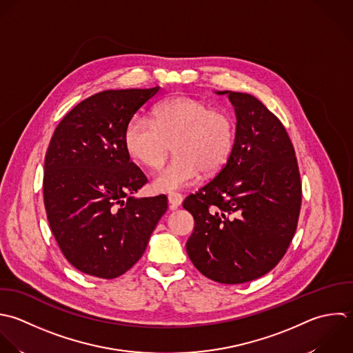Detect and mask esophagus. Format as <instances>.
I'll list each match as a JSON object with an SVG mask.
<instances>
[{"label": "esophagus", "instance_id": "obj_1", "mask_svg": "<svg viewBox=\"0 0 353 353\" xmlns=\"http://www.w3.org/2000/svg\"><path fill=\"white\" fill-rule=\"evenodd\" d=\"M168 201H169L170 209H176V208H179L183 203V195L177 194V192H172V194H169Z\"/></svg>", "mask_w": 353, "mask_h": 353}]
</instances>
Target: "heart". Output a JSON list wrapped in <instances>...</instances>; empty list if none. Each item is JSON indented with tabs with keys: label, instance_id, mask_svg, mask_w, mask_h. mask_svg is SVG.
I'll use <instances>...</instances> for the list:
<instances>
[{
	"label": "heart",
	"instance_id": "heart-1",
	"mask_svg": "<svg viewBox=\"0 0 353 353\" xmlns=\"http://www.w3.org/2000/svg\"><path fill=\"white\" fill-rule=\"evenodd\" d=\"M152 121L134 117L125 132L129 155L148 169H158L173 145V159L154 177L157 191L170 192L196 183L203 173L219 170L234 145L231 118L198 99L173 97L154 108Z\"/></svg>",
	"mask_w": 353,
	"mask_h": 353
}]
</instances>
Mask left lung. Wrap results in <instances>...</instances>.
Returning <instances> with one entry per match:
<instances>
[{
    "label": "left lung",
    "instance_id": "8db88e82",
    "mask_svg": "<svg viewBox=\"0 0 353 353\" xmlns=\"http://www.w3.org/2000/svg\"><path fill=\"white\" fill-rule=\"evenodd\" d=\"M235 108L232 151L220 173L183 202L195 220L187 253L206 278L254 281L285 256L297 228L301 180L282 122L254 96L223 90Z\"/></svg>",
    "mask_w": 353,
    "mask_h": 353
}]
</instances>
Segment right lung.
<instances>
[{
  "mask_svg": "<svg viewBox=\"0 0 353 353\" xmlns=\"http://www.w3.org/2000/svg\"><path fill=\"white\" fill-rule=\"evenodd\" d=\"M158 92L96 93L77 104L50 139L43 166L48 221L67 261L86 275L114 279L130 270L168 209L165 195L133 196L147 177L125 145L130 119Z\"/></svg>",
  "mask_w": 353,
  "mask_h": 353,
  "instance_id": "obj_1",
  "label": "right lung"
}]
</instances>
